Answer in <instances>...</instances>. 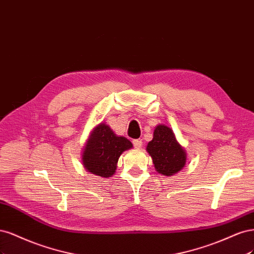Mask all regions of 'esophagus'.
<instances>
[{"instance_id":"1","label":"esophagus","mask_w":254,"mask_h":254,"mask_svg":"<svg viewBox=\"0 0 254 254\" xmlns=\"http://www.w3.org/2000/svg\"><path fill=\"white\" fill-rule=\"evenodd\" d=\"M133 144L136 149H140L142 146V141L140 139H135V140H133Z\"/></svg>"}]
</instances>
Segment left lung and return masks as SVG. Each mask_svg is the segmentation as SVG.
Wrapping results in <instances>:
<instances>
[{
	"label": "left lung",
	"instance_id": "left-lung-1",
	"mask_svg": "<svg viewBox=\"0 0 254 254\" xmlns=\"http://www.w3.org/2000/svg\"><path fill=\"white\" fill-rule=\"evenodd\" d=\"M146 151L153 159L155 169L162 175H174L186 165V151L177 142L173 130L165 125L155 127L153 139L146 145Z\"/></svg>",
	"mask_w": 254,
	"mask_h": 254
}]
</instances>
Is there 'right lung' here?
Returning a JSON list of instances; mask_svg holds the SVG:
<instances>
[{"label":"right lung","instance_id":"add662e5","mask_svg":"<svg viewBox=\"0 0 254 254\" xmlns=\"http://www.w3.org/2000/svg\"><path fill=\"white\" fill-rule=\"evenodd\" d=\"M133 148L128 139L117 136L109 126H97L87 139L82 154V162L89 173L111 177L116 172L120 155Z\"/></svg>","mask_w":254,"mask_h":254}]
</instances>
